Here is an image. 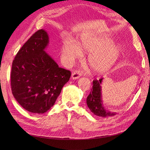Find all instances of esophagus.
Instances as JSON below:
<instances>
[{
	"label": "esophagus",
	"instance_id": "1",
	"mask_svg": "<svg viewBox=\"0 0 150 150\" xmlns=\"http://www.w3.org/2000/svg\"><path fill=\"white\" fill-rule=\"evenodd\" d=\"M81 75V73L79 71H74L72 73L71 78L73 79H79L80 78Z\"/></svg>",
	"mask_w": 150,
	"mask_h": 150
}]
</instances>
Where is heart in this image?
Segmentation results:
<instances>
[{
  "label": "heart",
  "instance_id": "1",
  "mask_svg": "<svg viewBox=\"0 0 150 150\" xmlns=\"http://www.w3.org/2000/svg\"><path fill=\"white\" fill-rule=\"evenodd\" d=\"M113 40L106 35H83L78 42H65L62 47V56L67 62H74L81 56V52H90L88 64L96 74L107 71L115 65L121 56L120 47L112 44Z\"/></svg>",
  "mask_w": 150,
  "mask_h": 150
}]
</instances>
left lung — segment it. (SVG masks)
Wrapping results in <instances>:
<instances>
[{"label": "left lung", "instance_id": "1", "mask_svg": "<svg viewBox=\"0 0 150 150\" xmlns=\"http://www.w3.org/2000/svg\"><path fill=\"white\" fill-rule=\"evenodd\" d=\"M103 78L94 80L93 88L86 99L87 105L94 115L102 117H108L116 115L115 112L106 110L103 105L101 93V83Z\"/></svg>", "mask_w": 150, "mask_h": 150}]
</instances>
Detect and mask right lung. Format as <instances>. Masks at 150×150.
Returning a JSON list of instances; mask_svg holds the SVG:
<instances>
[{
  "label": "right lung",
  "instance_id": "right-lung-1",
  "mask_svg": "<svg viewBox=\"0 0 150 150\" xmlns=\"http://www.w3.org/2000/svg\"><path fill=\"white\" fill-rule=\"evenodd\" d=\"M49 42L44 29L31 36L17 52L11 75L13 97L30 112L42 114L53 106L71 72L59 67L44 51Z\"/></svg>",
  "mask_w": 150,
  "mask_h": 150
}]
</instances>
